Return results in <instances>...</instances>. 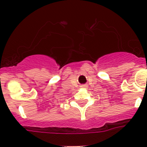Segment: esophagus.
Returning a JSON list of instances; mask_svg holds the SVG:
<instances>
[{
    "mask_svg": "<svg viewBox=\"0 0 147 147\" xmlns=\"http://www.w3.org/2000/svg\"><path fill=\"white\" fill-rule=\"evenodd\" d=\"M82 88H86L87 87V85H82Z\"/></svg>",
    "mask_w": 147,
    "mask_h": 147,
    "instance_id": "34e87169",
    "label": "esophagus"
}]
</instances>
